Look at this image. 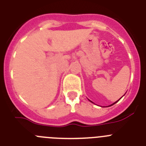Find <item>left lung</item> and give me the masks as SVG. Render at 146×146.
Masks as SVG:
<instances>
[{
    "instance_id": "left-lung-1",
    "label": "left lung",
    "mask_w": 146,
    "mask_h": 146,
    "mask_svg": "<svg viewBox=\"0 0 146 146\" xmlns=\"http://www.w3.org/2000/svg\"><path fill=\"white\" fill-rule=\"evenodd\" d=\"M117 102H118V101H117ZM115 102V103H113V104H115V103H116V102ZM113 104H111V105H113ZM111 105H110V106H111Z\"/></svg>"
}]
</instances>
